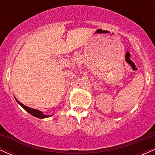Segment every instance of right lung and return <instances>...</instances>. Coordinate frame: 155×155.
<instances>
[{
  "label": "right lung",
  "mask_w": 155,
  "mask_h": 155,
  "mask_svg": "<svg viewBox=\"0 0 155 155\" xmlns=\"http://www.w3.org/2000/svg\"><path fill=\"white\" fill-rule=\"evenodd\" d=\"M17 100V99H16ZM17 102H18V104L20 105L22 107L24 108L25 111H27L28 112V113H30L31 114L33 115V116H34L35 117H38V118H40V119H42V118H46V117H51V115H49V116H47V115H44V114H42L41 111H38V110H36V109H34V108H31L30 107H28V106H25L24 104H21L20 102L18 100H17Z\"/></svg>",
  "instance_id": "add662e5"
}]
</instances>
